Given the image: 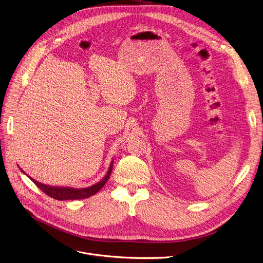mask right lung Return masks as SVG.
Listing matches in <instances>:
<instances>
[{"mask_svg":"<svg viewBox=\"0 0 263 263\" xmlns=\"http://www.w3.org/2000/svg\"><path fill=\"white\" fill-rule=\"evenodd\" d=\"M112 167L113 164H111L109 171L107 173V176L103 178V180H101L99 183L87 187V188H82V189H75V188H63V187H52V186H47L44 184H41L37 181H34L33 179L29 178L34 185H36L38 188H40V190H42L45 195H47L48 197L55 199V200H59V201H63V200H81V199H86L90 198L91 196H94L95 194L103 187V185L107 183V181L110 178V174L112 172Z\"/></svg>","mask_w":263,"mask_h":263,"instance_id":"obj_1","label":"right lung"}]
</instances>
